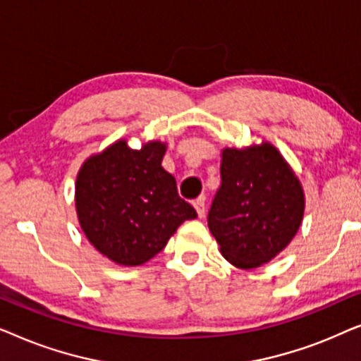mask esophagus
I'll list each match as a JSON object with an SVG mask.
<instances>
[{"label":"esophagus","instance_id":"obj_1","mask_svg":"<svg viewBox=\"0 0 361 361\" xmlns=\"http://www.w3.org/2000/svg\"><path fill=\"white\" fill-rule=\"evenodd\" d=\"M194 207L197 210V214H199V216L202 219V216L205 215V195H200L199 199L194 200Z\"/></svg>","mask_w":361,"mask_h":361}]
</instances>
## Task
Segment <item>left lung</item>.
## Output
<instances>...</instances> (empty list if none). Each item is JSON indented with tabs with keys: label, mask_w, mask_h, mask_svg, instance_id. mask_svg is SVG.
<instances>
[{
	"label": "left lung",
	"mask_w": 361,
	"mask_h": 361,
	"mask_svg": "<svg viewBox=\"0 0 361 361\" xmlns=\"http://www.w3.org/2000/svg\"><path fill=\"white\" fill-rule=\"evenodd\" d=\"M221 185L209 210V228L221 255L243 269L258 268L298 233L304 192L283 156L271 145L225 149Z\"/></svg>",
	"instance_id": "left-lung-1"
}]
</instances>
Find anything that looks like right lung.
Segmentation results:
<instances>
[{"mask_svg": "<svg viewBox=\"0 0 361 361\" xmlns=\"http://www.w3.org/2000/svg\"><path fill=\"white\" fill-rule=\"evenodd\" d=\"M164 152L159 141L140 151L118 141L78 172L75 205L83 233L118 264L146 263L185 220L197 219L174 177L162 169Z\"/></svg>", "mask_w": 361, "mask_h": 361, "instance_id": "right-lung-1", "label": "right lung"}]
</instances>
